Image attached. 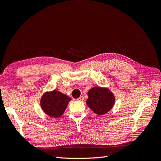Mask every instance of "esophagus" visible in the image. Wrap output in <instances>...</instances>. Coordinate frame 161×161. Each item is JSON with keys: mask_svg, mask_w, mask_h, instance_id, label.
Returning a JSON list of instances; mask_svg holds the SVG:
<instances>
[{"mask_svg": "<svg viewBox=\"0 0 161 161\" xmlns=\"http://www.w3.org/2000/svg\"><path fill=\"white\" fill-rule=\"evenodd\" d=\"M78 101H84V97L82 96H80L79 99H78Z\"/></svg>", "mask_w": 161, "mask_h": 161, "instance_id": "esophagus-1", "label": "esophagus"}]
</instances>
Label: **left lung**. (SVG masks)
I'll return each mask as SVG.
<instances>
[{
  "label": "left lung",
  "instance_id": "1",
  "mask_svg": "<svg viewBox=\"0 0 161 161\" xmlns=\"http://www.w3.org/2000/svg\"><path fill=\"white\" fill-rule=\"evenodd\" d=\"M88 96L86 103L97 115H102L108 113L115 104L114 95L105 87L95 86L91 88L88 92Z\"/></svg>",
  "mask_w": 161,
  "mask_h": 161
}]
</instances>
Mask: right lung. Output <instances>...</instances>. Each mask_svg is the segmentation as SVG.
<instances>
[{
  "instance_id": "add662e5",
  "label": "right lung",
  "mask_w": 161,
  "mask_h": 161,
  "mask_svg": "<svg viewBox=\"0 0 161 161\" xmlns=\"http://www.w3.org/2000/svg\"><path fill=\"white\" fill-rule=\"evenodd\" d=\"M70 100L69 96L57 90L46 92L41 97V108L51 118H60L64 113Z\"/></svg>"
}]
</instances>
